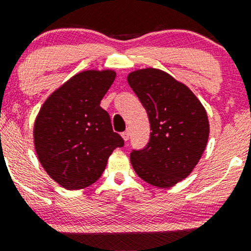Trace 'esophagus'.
<instances>
[{
  "instance_id": "esophagus-1",
  "label": "esophagus",
  "mask_w": 251,
  "mask_h": 251,
  "mask_svg": "<svg viewBox=\"0 0 251 251\" xmlns=\"http://www.w3.org/2000/svg\"><path fill=\"white\" fill-rule=\"evenodd\" d=\"M129 136H130V133H129V130H126V131H123V133H122V137H123V140H125V141H128Z\"/></svg>"
}]
</instances>
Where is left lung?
<instances>
[{
	"label": "left lung",
	"mask_w": 251,
	"mask_h": 251,
	"mask_svg": "<svg viewBox=\"0 0 251 251\" xmlns=\"http://www.w3.org/2000/svg\"><path fill=\"white\" fill-rule=\"evenodd\" d=\"M128 83L146 110L152 130L146 146L131 151V165L145 182L172 187L193 171L206 148V110L187 86L159 69L130 73Z\"/></svg>",
	"instance_id": "8db88e82"
}]
</instances>
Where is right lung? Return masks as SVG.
Returning a JSON list of instances; mask_svg holds the SVG:
<instances>
[{"instance_id":"right-lung-1","label":"right lung","mask_w":251,"mask_h":251,"mask_svg":"<svg viewBox=\"0 0 251 251\" xmlns=\"http://www.w3.org/2000/svg\"><path fill=\"white\" fill-rule=\"evenodd\" d=\"M115 77L112 71L80 73L51 94L37 116V155L48 175L66 189L93 184L112 151L125 146L100 107Z\"/></svg>"}]
</instances>
